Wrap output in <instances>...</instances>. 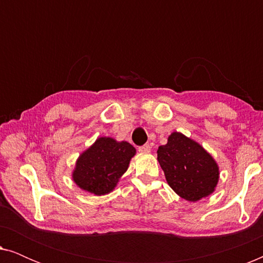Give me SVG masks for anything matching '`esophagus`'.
Segmentation results:
<instances>
[{
	"instance_id": "1",
	"label": "esophagus",
	"mask_w": 263,
	"mask_h": 263,
	"mask_svg": "<svg viewBox=\"0 0 263 263\" xmlns=\"http://www.w3.org/2000/svg\"><path fill=\"white\" fill-rule=\"evenodd\" d=\"M139 152L149 153L151 152V146L148 145V143H146V145H143V146H140L139 147Z\"/></svg>"
}]
</instances>
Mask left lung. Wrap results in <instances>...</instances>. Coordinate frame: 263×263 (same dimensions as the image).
Here are the masks:
<instances>
[{"instance_id":"left-lung-1","label":"left lung","mask_w":263,"mask_h":263,"mask_svg":"<svg viewBox=\"0 0 263 263\" xmlns=\"http://www.w3.org/2000/svg\"><path fill=\"white\" fill-rule=\"evenodd\" d=\"M157 153L168 185L183 199L197 201L214 192L218 165L199 143L176 132Z\"/></svg>"}]
</instances>
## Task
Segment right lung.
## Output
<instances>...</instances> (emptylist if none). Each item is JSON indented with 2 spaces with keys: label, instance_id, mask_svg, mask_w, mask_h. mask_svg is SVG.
<instances>
[{
  "label": "right lung",
  "instance_id": "1",
  "mask_svg": "<svg viewBox=\"0 0 263 263\" xmlns=\"http://www.w3.org/2000/svg\"><path fill=\"white\" fill-rule=\"evenodd\" d=\"M135 148L127 141L99 138L79 157L73 179L81 189L96 195L110 193L127 171Z\"/></svg>",
  "mask_w": 263,
  "mask_h": 263
}]
</instances>
